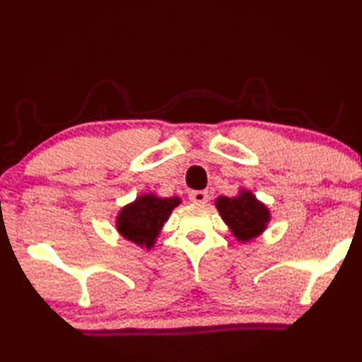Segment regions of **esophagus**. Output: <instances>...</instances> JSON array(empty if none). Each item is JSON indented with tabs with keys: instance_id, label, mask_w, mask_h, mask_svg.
<instances>
[{
	"instance_id": "1",
	"label": "esophagus",
	"mask_w": 362,
	"mask_h": 362,
	"mask_svg": "<svg viewBox=\"0 0 362 362\" xmlns=\"http://www.w3.org/2000/svg\"><path fill=\"white\" fill-rule=\"evenodd\" d=\"M207 198H209V194H207V192H203V189L189 193V201H193V203H206Z\"/></svg>"
}]
</instances>
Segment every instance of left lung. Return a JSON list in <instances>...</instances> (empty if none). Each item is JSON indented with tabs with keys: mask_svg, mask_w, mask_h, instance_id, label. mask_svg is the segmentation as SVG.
<instances>
[{
	"mask_svg": "<svg viewBox=\"0 0 362 362\" xmlns=\"http://www.w3.org/2000/svg\"><path fill=\"white\" fill-rule=\"evenodd\" d=\"M217 209L222 216L223 222L230 226L240 241L252 240L265 230L269 220L268 209L255 199V196L249 192H241L235 198L220 196L217 198Z\"/></svg>",
	"mask_w": 362,
	"mask_h": 362,
	"instance_id": "1",
	"label": "left lung"
}]
</instances>
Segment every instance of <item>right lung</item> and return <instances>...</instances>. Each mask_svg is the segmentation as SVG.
Wrapping results in <instances>:
<instances>
[{"label": "right lung", "instance_id": "1", "mask_svg": "<svg viewBox=\"0 0 362 362\" xmlns=\"http://www.w3.org/2000/svg\"><path fill=\"white\" fill-rule=\"evenodd\" d=\"M179 203V198L161 199L155 194L140 196L119 212L116 226L126 240L150 249L159 235V230Z\"/></svg>", "mask_w": 362, "mask_h": 362}]
</instances>
